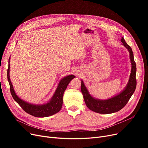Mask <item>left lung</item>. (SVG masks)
<instances>
[{
    "instance_id": "1",
    "label": "left lung",
    "mask_w": 148,
    "mask_h": 148,
    "mask_svg": "<svg viewBox=\"0 0 148 148\" xmlns=\"http://www.w3.org/2000/svg\"><path fill=\"white\" fill-rule=\"evenodd\" d=\"M121 41L122 42V44L125 47L130 53V58L131 63V73L128 83L125 88L119 94L111 98L101 100L92 97L85 86L83 80H82L81 90L84 102L88 108L93 112L101 114H110L119 111L127 104L136 90L137 84L136 78V64L134 59L133 52L132 51L131 47L127 44L123 37Z\"/></svg>"
}]
</instances>
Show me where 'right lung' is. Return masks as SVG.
I'll return each mask as SVG.
<instances>
[{
	"label": "right lung",
	"mask_w": 148,
	"mask_h": 148,
	"mask_svg": "<svg viewBox=\"0 0 148 148\" xmlns=\"http://www.w3.org/2000/svg\"><path fill=\"white\" fill-rule=\"evenodd\" d=\"M10 59L8 62V69L7 71V77L10 86V91L14 99L20 105L23 109L28 114L34 116L35 117L39 118L48 117V116L53 115L59 112L62 107V104H63L64 93L69 82L72 79L75 78V75H69L60 80L55 92L49 102L40 105L32 104L20 99L15 94L10 77Z\"/></svg>",
	"instance_id": "right-lung-1"
}]
</instances>
